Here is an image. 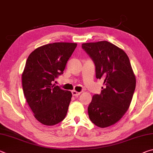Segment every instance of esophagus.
<instances>
[{
    "mask_svg": "<svg viewBox=\"0 0 153 153\" xmlns=\"http://www.w3.org/2000/svg\"><path fill=\"white\" fill-rule=\"evenodd\" d=\"M80 92H77L76 91H72V94L73 96H75V97H77L78 95H79L80 94Z\"/></svg>",
    "mask_w": 153,
    "mask_h": 153,
    "instance_id": "obj_1",
    "label": "esophagus"
}]
</instances>
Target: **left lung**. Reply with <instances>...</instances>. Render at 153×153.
I'll use <instances>...</instances> for the list:
<instances>
[{
	"label": "left lung",
	"instance_id": "left-lung-1",
	"mask_svg": "<svg viewBox=\"0 0 153 153\" xmlns=\"http://www.w3.org/2000/svg\"><path fill=\"white\" fill-rule=\"evenodd\" d=\"M82 47L95 65L96 77L105 87L94 94L88 108L90 120L105 128L114 125L129 109L136 79L127 54L107 41L82 43Z\"/></svg>",
	"mask_w": 153,
	"mask_h": 153
}]
</instances>
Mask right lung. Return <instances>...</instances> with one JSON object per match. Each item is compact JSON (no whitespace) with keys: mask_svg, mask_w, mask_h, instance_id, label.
Returning <instances> with one entry per match:
<instances>
[{"mask_svg":"<svg viewBox=\"0 0 153 153\" xmlns=\"http://www.w3.org/2000/svg\"><path fill=\"white\" fill-rule=\"evenodd\" d=\"M77 43L57 42L30 53L22 74L24 96L34 116L47 126L56 125L67 115L72 94L53 84L63 74Z\"/></svg>","mask_w":153,"mask_h":153,"instance_id":"1","label":"right lung"}]
</instances>
